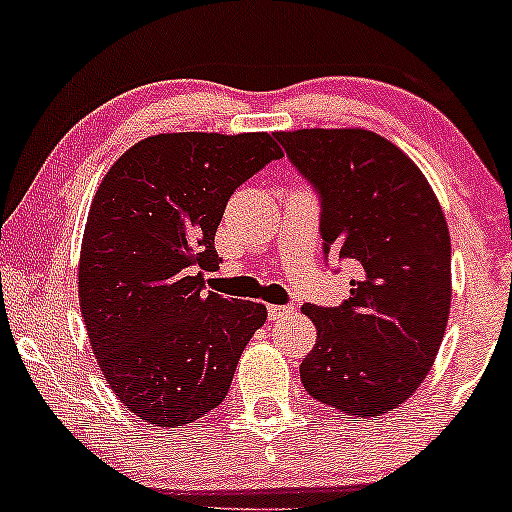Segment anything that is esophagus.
Wrapping results in <instances>:
<instances>
[{
  "label": "esophagus",
  "instance_id": "obj_1",
  "mask_svg": "<svg viewBox=\"0 0 512 512\" xmlns=\"http://www.w3.org/2000/svg\"><path fill=\"white\" fill-rule=\"evenodd\" d=\"M292 312H295V309H292L290 304H271V307H268V317H271V321L287 319Z\"/></svg>",
  "mask_w": 512,
  "mask_h": 512
}]
</instances>
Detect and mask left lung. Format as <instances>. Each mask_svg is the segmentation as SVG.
<instances>
[{"instance_id":"obj_1","label":"left lung","mask_w":512,"mask_h":512,"mask_svg":"<svg viewBox=\"0 0 512 512\" xmlns=\"http://www.w3.org/2000/svg\"><path fill=\"white\" fill-rule=\"evenodd\" d=\"M275 140L319 191L326 254L360 266L341 307H302L317 326L302 384L348 416H380L421 387L445 336L447 220L423 171L377 132L307 128Z\"/></svg>"}]
</instances>
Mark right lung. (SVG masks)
Masks as SVG:
<instances>
[{"label":"right lung","mask_w":512,"mask_h":512,"mask_svg":"<svg viewBox=\"0 0 512 512\" xmlns=\"http://www.w3.org/2000/svg\"><path fill=\"white\" fill-rule=\"evenodd\" d=\"M283 157L268 132H162L103 176L79 254V307L108 387L149 426L225 401L266 304L203 292L215 232L246 179Z\"/></svg>","instance_id":"add662e5"}]
</instances>
